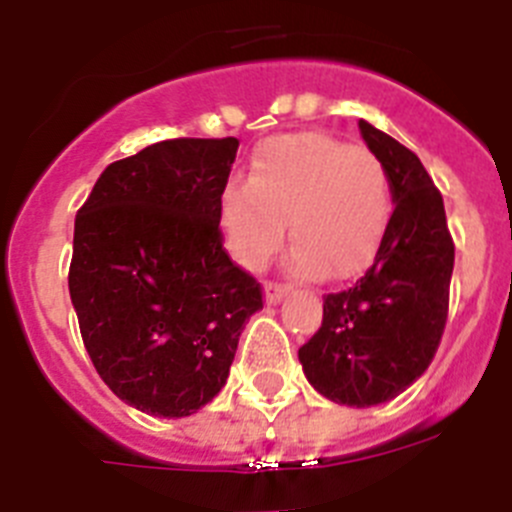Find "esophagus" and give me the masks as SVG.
Returning a JSON list of instances; mask_svg holds the SVG:
<instances>
[{"label": "esophagus", "mask_w": 512, "mask_h": 512, "mask_svg": "<svg viewBox=\"0 0 512 512\" xmlns=\"http://www.w3.org/2000/svg\"><path fill=\"white\" fill-rule=\"evenodd\" d=\"M264 292H266V302H279L289 292V284L266 282L264 284Z\"/></svg>", "instance_id": "obj_1"}]
</instances>
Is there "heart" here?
<instances>
[{"instance_id": "obj_1", "label": "heart", "mask_w": 512, "mask_h": 512, "mask_svg": "<svg viewBox=\"0 0 512 512\" xmlns=\"http://www.w3.org/2000/svg\"><path fill=\"white\" fill-rule=\"evenodd\" d=\"M390 212V176L369 148L297 133L253 153L246 184L230 182L220 194L217 223L241 269L259 271L287 223L292 269L348 279L372 264Z\"/></svg>"}]
</instances>
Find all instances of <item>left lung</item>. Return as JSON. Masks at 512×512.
<instances>
[{"label": "left lung", "instance_id": "obj_1", "mask_svg": "<svg viewBox=\"0 0 512 512\" xmlns=\"http://www.w3.org/2000/svg\"><path fill=\"white\" fill-rule=\"evenodd\" d=\"M359 130L387 169L395 210L364 277L323 297V323L300 348V364L323 397L369 408L408 390L436 356L454 238L420 158L369 122L359 120Z\"/></svg>", "mask_w": 512, "mask_h": 512}]
</instances>
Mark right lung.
<instances>
[{
  "label": "right lung",
  "mask_w": 512,
  "mask_h": 512,
  "mask_svg": "<svg viewBox=\"0 0 512 512\" xmlns=\"http://www.w3.org/2000/svg\"><path fill=\"white\" fill-rule=\"evenodd\" d=\"M235 138H171L102 171L74 223L69 292L104 384L184 418L223 390L261 284L223 248Z\"/></svg>",
  "instance_id": "obj_1"
}]
</instances>
